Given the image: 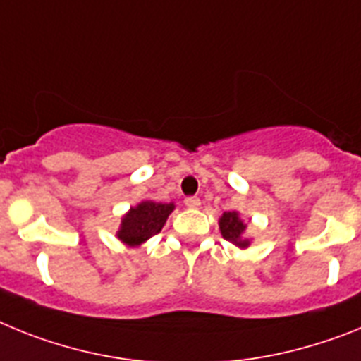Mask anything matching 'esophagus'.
Listing matches in <instances>:
<instances>
[{
	"label": "esophagus",
	"mask_w": 361,
	"mask_h": 361,
	"mask_svg": "<svg viewBox=\"0 0 361 361\" xmlns=\"http://www.w3.org/2000/svg\"><path fill=\"white\" fill-rule=\"evenodd\" d=\"M185 207H189V209H198L200 205H202V202H200V198H196V196H190V198H185Z\"/></svg>",
	"instance_id": "obj_1"
}]
</instances>
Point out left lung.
Here are the masks:
<instances>
[{"label": "left lung", "instance_id": "1", "mask_svg": "<svg viewBox=\"0 0 361 361\" xmlns=\"http://www.w3.org/2000/svg\"><path fill=\"white\" fill-rule=\"evenodd\" d=\"M245 228L247 225L241 221L240 214H238L236 211L224 212L221 218H219V231H221V236L227 241H231V243H234L236 247H241V249H245V247L250 245V240L243 238Z\"/></svg>", "mask_w": 361, "mask_h": 361}]
</instances>
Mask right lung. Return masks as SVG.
Instances as JSON below:
<instances>
[{
    "instance_id": "obj_1",
    "label": "right lung",
    "mask_w": 361,
    "mask_h": 361,
    "mask_svg": "<svg viewBox=\"0 0 361 361\" xmlns=\"http://www.w3.org/2000/svg\"><path fill=\"white\" fill-rule=\"evenodd\" d=\"M174 211V203H156L152 200L130 207V211L121 218L120 231L116 236L128 247H140L149 238L156 236Z\"/></svg>"
}]
</instances>
